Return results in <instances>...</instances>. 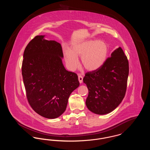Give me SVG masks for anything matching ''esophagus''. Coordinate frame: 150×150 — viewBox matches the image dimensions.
<instances>
[{"label":"esophagus","instance_id":"obj_1","mask_svg":"<svg viewBox=\"0 0 150 150\" xmlns=\"http://www.w3.org/2000/svg\"><path fill=\"white\" fill-rule=\"evenodd\" d=\"M78 79L79 81V82H80V83H81L83 82V76H82L81 75H79Z\"/></svg>","mask_w":150,"mask_h":150}]
</instances>
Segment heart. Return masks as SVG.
Segmentation results:
<instances>
[{
	"label": "heart",
	"mask_w": 150,
	"mask_h": 150,
	"mask_svg": "<svg viewBox=\"0 0 150 150\" xmlns=\"http://www.w3.org/2000/svg\"><path fill=\"white\" fill-rule=\"evenodd\" d=\"M109 47L103 40H89L78 43L71 50L64 51L66 64L71 70L78 66V57H81V62L86 70L92 71L100 68L107 59Z\"/></svg>",
	"instance_id": "1"
}]
</instances>
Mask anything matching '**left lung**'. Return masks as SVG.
<instances>
[{
	"label": "left lung",
	"mask_w": 150,
	"mask_h": 150,
	"mask_svg": "<svg viewBox=\"0 0 150 150\" xmlns=\"http://www.w3.org/2000/svg\"><path fill=\"white\" fill-rule=\"evenodd\" d=\"M128 75V60L119 47L98 69L85 74L83 82L89 91L86 107L96 114L112 111L125 96Z\"/></svg>",
	"instance_id": "left-lung-1"
}]
</instances>
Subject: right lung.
Here are the masks:
<instances>
[{
    "instance_id": "add662e5",
    "label": "right lung",
    "mask_w": 150,
    "mask_h": 150,
    "mask_svg": "<svg viewBox=\"0 0 150 150\" xmlns=\"http://www.w3.org/2000/svg\"><path fill=\"white\" fill-rule=\"evenodd\" d=\"M44 37L36 36L27 45L22 75L30 106L43 117L55 119L64 112L79 81L76 73L64 68L61 45Z\"/></svg>"
}]
</instances>
